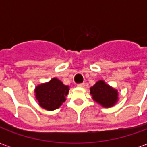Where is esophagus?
I'll return each mask as SVG.
<instances>
[{"instance_id":"1","label":"esophagus","mask_w":147,"mask_h":147,"mask_svg":"<svg viewBox=\"0 0 147 147\" xmlns=\"http://www.w3.org/2000/svg\"><path fill=\"white\" fill-rule=\"evenodd\" d=\"M77 86H79V87H84V86H85V84L83 83H79V84H77Z\"/></svg>"}]
</instances>
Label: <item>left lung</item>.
<instances>
[{"label": "left lung", "mask_w": 147, "mask_h": 147, "mask_svg": "<svg viewBox=\"0 0 147 147\" xmlns=\"http://www.w3.org/2000/svg\"><path fill=\"white\" fill-rule=\"evenodd\" d=\"M90 94L95 102L104 107H110L117 102L118 93L116 90L100 80L90 87Z\"/></svg>", "instance_id": "1"}]
</instances>
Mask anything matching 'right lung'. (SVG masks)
<instances>
[{"label": "right lung", "instance_id": "1", "mask_svg": "<svg viewBox=\"0 0 147 147\" xmlns=\"http://www.w3.org/2000/svg\"><path fill=\"white\" fill-rule=\"evenodd\" d=\"M68 90V86L53 78L49 83L37 86L35 94L39 105L42 108L47 110H54L65 102V96H67Z\"/></svg>", "mask_w": 147, "mask_h": 147}]
</instances>
